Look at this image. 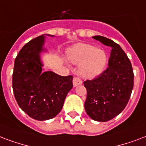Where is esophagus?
<instances>
[{
	"label": "esophagus",
	"mask_w": 146,
	"mask_h": 146,
	"mask_svg": "<svg viewBox=\"0 0 146 146\" xmlns=\"http://www.w3.org/2000/svg\"><path fill=\"white\" fill-rule=\"evenodd\" d=\"M82 84V81L79 78H77V77H74L73 78V85L74 87L79 85V84Z\"/></svg>",
	"instance_id": "esophagus-1"
}]
</instances>
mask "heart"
Here are the masks:
<instances>
[{
	"label": "heart",
	"mask_w": 146,
	"mask_h": 146,
	"mask_svg": "<svg viewBox=\"0 0 146 146\" xmlns=\"http://www.w3.org/2000/svg\"><path fill=\"white\" fill-rule=\"evenodd\" d=\"M66 58L69 62L79 65V74L86 78H93L101 74L107 62L105 51L90 44H75L68 49Z\"/></svg>",
	"instance_id": "b5f03b06"
}]
</instances>
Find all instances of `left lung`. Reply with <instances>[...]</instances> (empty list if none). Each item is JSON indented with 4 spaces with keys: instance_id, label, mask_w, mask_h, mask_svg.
I'll return each mask as SVG.
<instances>
[{
    "instance_id": "obj_1",
    "label": "left lung",
    "mask_w": 146,
    "mask_h": 146,
    "mask_svg": "<svg viewBox=\"0 0 146 146\" xmlns=\"http://www.w3.org/2000/svg\"><path fill=\"white\" fill-rule=\"evenodd\" d=\"M93 38L111 47L108 68L92 80H87L86 113L96 121H109L126 107L133 88V70L129 58L113 40L101 36Z\"/></svg>"
}]
</instances>
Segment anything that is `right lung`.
<instances>
[{"instance_id": "obj_1", "label": "right lung", "mask_w": 146, "mask_h": 146, "mask_svg": "<svg viewBox=\"0 0 146 146\" xmlns=\"http://www.w3.org/2000/svg\"><path fill=\"white\" fill-rule=\"evenodd\" d=\"M44 42L45 36L42 35L20 49L15 58L12 77L13 94L19 107L39 121L52 119L61 111L73 87L72 75L42 72L40 53L45 51Z\"/></svg>"}]
</instances>
